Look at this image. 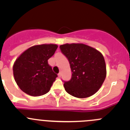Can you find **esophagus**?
Instances as JSON below:
<instances>
[{"label":"esophagus","instance_id":"obj_1","mask_svg":"<svg viewBox=\"0 0 130 130\" xmlns=\"http://www.w3.org/2000/svg\"><path fill=\"white\" fill-rule=\"evenodd\" d=\"M58 76L59 77H61V72L59 73L58 74Z\"/></svg>","mask_w":130,"mask_h":130}]
</instances>
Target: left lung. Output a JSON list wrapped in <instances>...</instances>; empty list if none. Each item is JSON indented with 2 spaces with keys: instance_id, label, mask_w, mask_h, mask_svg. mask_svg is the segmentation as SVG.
<instances>
[{
  "instance_id": "obj_1",
  "label": "left lung",
  "mask_w": 130,
  "mask_h": 130,
  "mask_svg": "<svg viewBox=\"0 0 130 130\" xmlns=\"http://www.w3.org/2000/svg\"><path fill=\"white\" fill-rule=\"evenodd\" d=\"M60 50L69 60L72 75L65 82L67 92L77 98L94 95L103 85L106 77V65L102 53L83 43H66Z\"/></svg>"
}]
</instances>
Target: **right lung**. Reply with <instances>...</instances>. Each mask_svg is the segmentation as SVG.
I'll return each mask as SVG.
<instances>
[{"label":"right lung","mask_w":130,"mask_h":130,"mask_svg":"<svg viewBox=\"0 0 130 130\" xmlns=\"http://www.w3.org/2000/svg\"><path fill=\"white\" fill-rule=\"evenodd\" d=\"M58 45L43 44L30 47L22 53L13 65L14 80L21 90L31 96L49 92L58 77L48 64Z\"/></svg>","instance_id":"obj_1"}]
</instances>
